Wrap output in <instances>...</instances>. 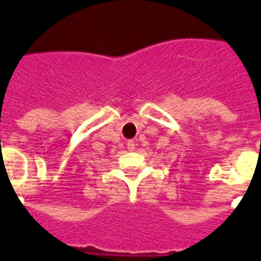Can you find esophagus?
I'll return each mask as SVG.
<instances>
[{
    "instance_id": "1",
    "label": "esophagus",
    "mask_w": 261,
    "mask_h": 261,
    "mask_svg": "<svg viewBox=\"0 0 261 261\" xmlns=\"http://www.w3.org/2000/svg\"><path fill=\"white\" fill-rule=\"evenodd\" d=\"M127 149H128V150H134L135 149L134 141H127Z\"/></svg>"
}]
</instances>
